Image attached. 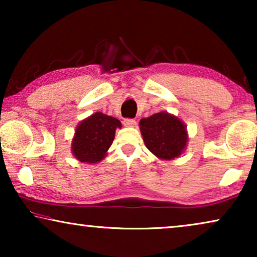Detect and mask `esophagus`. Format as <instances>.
Returning a JSON list of instances; mask_svg holds the SVG:
<instances>
[{
	"label": "esophagus",
	"instance_id": "1",
	"mask_svg": "<svg viewBox=\"0 0 257 257\" xmlns=\"http://www.w3.org/2000/svg\"><path fill=\"white\" fill-rule=\"evenodd\" d=\"M136 124H137V121L135 120V119H132V118L124 119V125L125 126H135Z\"/></svg>",
	"mask_w": 257,
	"mask_h": 257
}]
</instances>
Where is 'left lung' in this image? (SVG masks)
Returning <instances> with one entry per match:
<instances>
[{"label":"left lung","mask_w":257,"mask_h":257,"mask_svg":"<svg viewBox=\"0 0 257 257\" xmlns=\"http://www.w3.org/2000/svg\"><path fill=\"white\" fill-rule=\"evenodd\" d=\"M145 145L154 156L171 160L179 157L187 144L186 127L180 119L159 112L139 122Z\"/></svg>","instance_id":"left-lung-1"}]
</instances>
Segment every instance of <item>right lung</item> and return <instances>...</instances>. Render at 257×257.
Here are the masks:
<instances>
[{"label":"right lung","mask_w":257,"mask_h":257,"mask_svg":"<svg viewBox=\"0 0 257 257\" xmlns=\"http://www.w3.org/2000/svg\"><path fill=\"white\" fill-rule=\"evenodd\" d=\"M117 127H121L117 118L96 112L77 127L72 143L73 156L82 163L100 161L113 143Z\"/></svg>","instance_id":"1"}]
</instances>
